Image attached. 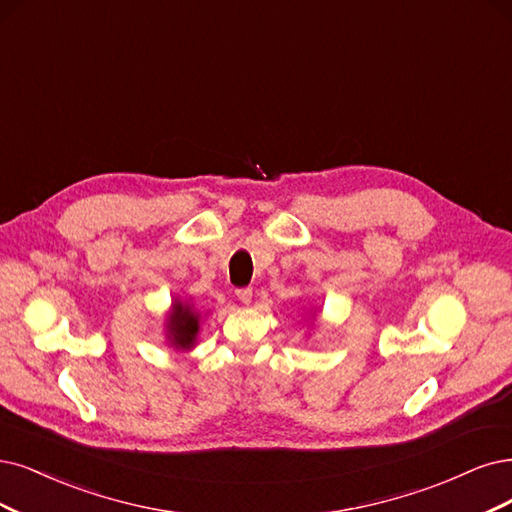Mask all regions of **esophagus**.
Here are the masks:
<instances>
[{"instance_id":"esophagus-1","label":"esophagus","mask_w":512,"mask_h":512,"mask_svg":"<svg viewBox=\"0 0 512 512\" xmlns=\"http://www.w3.org/2000/svg\"><path fill=\"white\" fill-rule=\"evenodd\" d=\"M236 297L242 301V304H251V299H253V289H251V287L236 289Z\"/></svg>"}]
</instances>
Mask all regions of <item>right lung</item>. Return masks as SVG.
Wrapping results in <instances>:
<instances>
[{
    "label": "right lung",
    "mask_w": 512,
    "mask_h": 512,
    "mask_svg": "<svg viewBox=\"0 0 512 512\" xmlns=\"http://www.w3.org/2000/svg\"><path fill=\"white\" fill-rule=\"evenodd\" d=\"M200 312L192 304L175 299L166 318V337L177 350H192L200 331Z\"/></svg>",
    "instance_id": "1"
}]
</instances>
